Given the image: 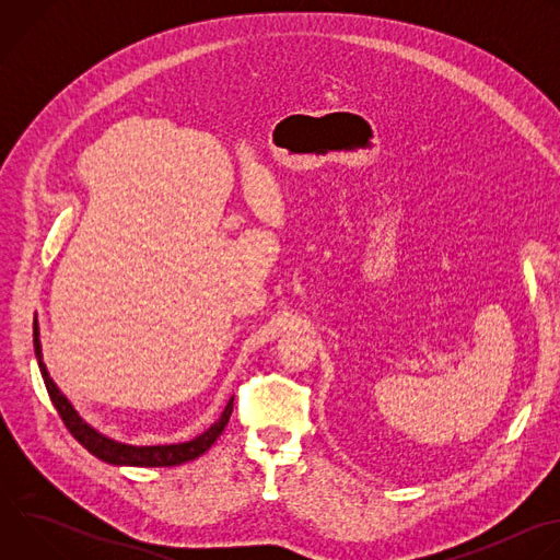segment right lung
Masks as SVG:
<instances>
[{"label":"right lung","instance_id":"right-lung-1","mask_svg":"<svg viewBox=\"0 0 560 560\" xmlns=\"http://www.w3.org/2000/svg\"><path fill=\"white\" fill-rule=\"evenodd\" d=\"M33 343H35V357L48 389V396L52 406L57 408L63 425L68 428V432L82 443L91 454H95L97 458L113 463V465H137V467H173V465H182L188 460H195L197 456H201L206 450L212 447V443L221 436L223 428L230 421L232 415V401L230 398L221 419L210 425L203 434H199L197 439L188 441V443H177V445H150V447H135V445H124L117 443L113 439L102 436L100 432H95L91 425H86L79 415L72 410V406L68 404V398L59 392V387L52 383V378L46 372V365L42 361V346H39V328H37V318L33 324Z\"/></svg>","mask_w":560,"mask_h":560}]
</instances>
